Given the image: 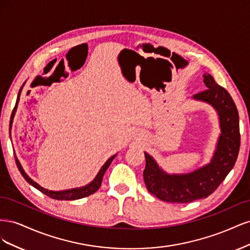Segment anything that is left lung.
<instances>
[{
  "label": "left lung",
  "mask_w": 250,
  "mask_h": 250,
  "mask_svg": "<svg viewBox=\"0 0 250 250\" xmlns=\"http://www.w3.org/2000/svg\"><path fill=\"white\" fill-rule=\"evenodd\" d=\"M208 87L194 95V99L209 103L219 115L221 134L209 164L188 174L169 175L165 173L148 153L143 172L147 190L158 199L172 203H187L207 198L228 176L233 168L240 150L239 112L231 96L209 74L203 75Z\"/></svg>",
  "instance_id": "obj_1"
}]
</instances>
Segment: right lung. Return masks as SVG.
<instances>
[{"mask_svg":"<svg viewBox=\"0 0 250 250\" xmlns=\"http://www.w3.org/2000/svg\"><path fill=\"white\" fill-rule=\"evenodd\" d=\"M24 85V84H22ZM21 88L22 86L21 87L20 92H19V95H18V99H17V103H16V106H14L13 110H12V113H11V118H10V129H11V126H12V121H13V117L14 115H16V111H17V108H18V104H19V100H20V95H21ZM116 155L111 156L109 160L105 163L103 165V167L101 168V170L99 171V173H98V175L96 176V178L90 183L89 185L85 186V187H82V188H72V190H66V191H59V192H55V191H50V190H47V188H43L42 187H41L39 184H36L35 181H33L31 178H30L26 172L22 170L21 166L19 162V160L16 157V163H17V166H18V169L20 170L21 174L22 175V177H24L28 183L33 186L35 188H37V190L41 191L42 193H43L44 195L49 196L50 198L52 199H57V200H76V199H80V198H84V197H87V196L94 194L95 192H97L98 190H99V188L101 187V184H102V179H103V176H104V173L106 172L107 168L109 167V165L111 164V162L113 161V158H115Z\"/></svg>","mask_w":250,"mask_h":250,"instance_id":"obj_1","label":"right lung"}]
</instances>
